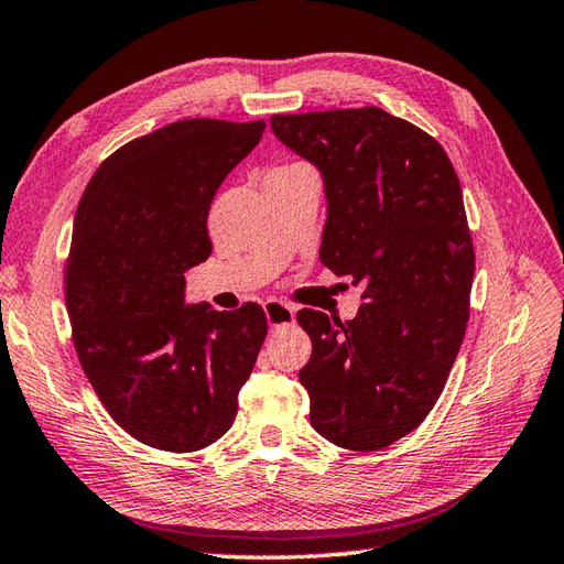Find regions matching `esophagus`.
I'll return each instance as SVG.
<instances>
[{
	"label": "esophagus",
	"mask_w": 564,
	"mask_h": 564,
	"mask_svg": "<svg viewBox=\"0 0 564 564\" xmlns=\"http://www.w3.org/2000/svg\"><path fill=\"white\" fill-rule=\"evenodd\" d=\"M264 314L271 328H283L291 326L295 322V310L291 305H285L281 300H267L264 302Z\"/></svg>",
	"instance_id": "esophagus-1"
}]
</instances>
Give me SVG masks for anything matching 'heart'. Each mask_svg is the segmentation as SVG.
Masks as SVG:
<instances>
[{
	"label": "heart",
	"mask_w": 564,
	"mask_h": 564,
	"mask_svg": "<svg viewBox=\"0 0 564 564\" xmlns=\"http://www.w3.org/2000/svg\"><path fill=\"white\" fill-rule=\"evenodd\" d=\"M305 169H310V166H305V164H288V166L273 169L271 173H297V171H305Z\"/></svg>",
	"instance_id": "heart-1"
}]
</instances>
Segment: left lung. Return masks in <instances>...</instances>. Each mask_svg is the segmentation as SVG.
<instances>
[{
    "label": "left lung",
    "mask_w": 564,
    "mask_h": 564,
    "mask_svg": "<svg viewBox=\"0 0 564 564\" xmlns=\"http://www.w3.org/2000/svg\"><path fill=\"white\" fill-rule=\"evenodd\" d=\"M269 123L324 178L319 259L365 285L350 322L297 312L310 422L348 451H381L426 420L465 338L474 248L457 173L422 128L379 107Z\"/></svg>",
    "instance_id": "obj_1"
}]
</instances>
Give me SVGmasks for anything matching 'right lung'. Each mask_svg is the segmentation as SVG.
Returning a JSON list of instances; mask_svg holds the SVG:
<instances>
[{"instance_id": "obj_1", "label": "right lung", "mask_w": 564, "mask_h": 564, "mask_svg": "<svg viewBox=\"0 0 564 564\" xmlns=\"http://www.w3.org/2000/svg\"><path fill=\"white\" fill-rule=\"evenodd\" d=\"M267 123L187 119L123 144L80 197L66 307L85 377L123 431L169 453L219 441L267 338L262 307L187 305L209 205Z\"/></svg>"}]
</instances>
